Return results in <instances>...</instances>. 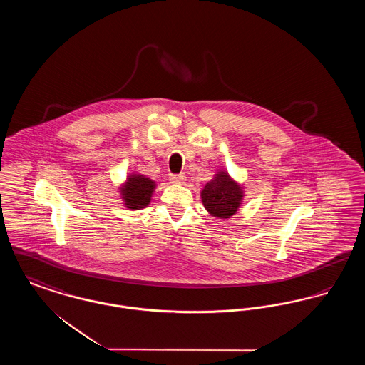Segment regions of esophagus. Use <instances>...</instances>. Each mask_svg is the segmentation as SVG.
I'll return each mask as SVG.
<instances>
[{
	"mask_svg": "<svg viewBox=\"0 0 365 365\" xmlns=\"http://www.w3.org/2000/svg\"><path fill=\"white\" fill-rule=\"evenodd\" d=\"M186 179L185 174H174L170 176L171 183H183V180Z\"/></svg>",
	"mask_w": 365,
	"mask_h": 365,
	"instance_id": "34e87169",
	"label": "esophagus"
}]
</instances>
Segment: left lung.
<instances>
[{
  "label": "left lung",
  "mask_w": 365,
  "mask_h": 365,
  "mask_svg": "<svg viewBox=\"0 0 365 365\" xmlns=\"http://www.w3.org/2000/svg\"><path fill=\"white\" fill-rule=\"evenodd\" d=\"M241 186L227 173H219L201 191L202 204L209 213L219 219L232 216L242 202Z\"/></svg>",
  "instance_id": "obj_1"
}]
</instances>
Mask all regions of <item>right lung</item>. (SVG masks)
I'll use <instances>...</instances> for the list:
<instances>
[{"mask_svg":"<svg viewBox=\"0 0 365 365\" xmlns=\"http://www.w3.org/2000/svg\"><path fill=\"white\" fill-rule=\"evenodd\" d=\"M155 189V182L143 175H131L127 178L125 185L123 186L122 194L125 207L130 209L145 208L152 198Z\"/></svg>","mask_w":365,"mask_h":365,"instance_id":"1","label":"right lung"}]
</instances>
